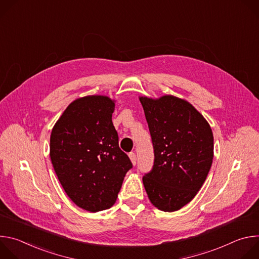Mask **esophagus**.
<instances>
[{
    "instance_id": "obj_1",
    "label": "esophagus",
    "mask_w": 259,
    "mask_h": 259,
    "mask_svg": "<svg viewBox=\"0 0 259 259\" xmlns=\"http://www.w3.org/2000/svg\"><path fill=\"white\" fill-rule=\"evenodd\" d=\"M129 158H130V160H131V162H132V164L133 165H135L136 164V155L134 154V153H130L129 154Z\"/></svg>"
}]
</instances>
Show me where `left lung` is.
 I'll list each match as a JSON object with an SVG mask.
<instances>
[{
	"mask_svg": "<svg viewBox=\"0 0 259 259\" xmlns=\"http://www.w3.org/2000/svg\"><path fill=\"white\" fill-rule=\"evenodd\" d=\"M154 146V166L143 178L152 204L165 212L190 203L202 188L213 160L210 125L187 100L165 95L139 97Z\"/></svg>",
	"mask_w": 259,
	"mask_h": 259,
	"instance_id": "obj_1",
	"label": "left lung"
}]
</instances>
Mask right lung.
<instances>
[{
	"label": "right lung",
	"instance_id": "obj_1",
	"mask_svg": "<svg viewBox=\"0 0 259 259\" xmlns=\"http://www.w3.org/2000/svg\"><path fill=\"white\" fill-rule=\"evenodd\" d=\"M115 100L90 95L72 101L54 125L50 158L69 199L82 209L112 207L132 168L120 149L112 116Z\"/></svg>",
	"mask_w": 259,
	"mask_h": 259
}]
</instances>
